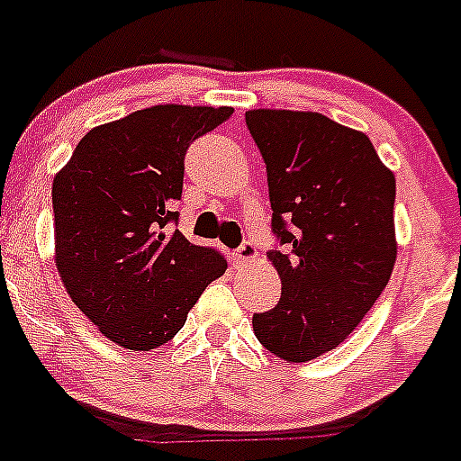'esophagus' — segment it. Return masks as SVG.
Segmentation results:
<instances>
[{"instance_id":"obj_1","label":"esophagus","mask_w":461,"mask_h":461,"mask_svg":"<svg viewBox=\"0 0 461 461\" xmlns=\"http://www.w3.org/2000/svg\"><path fill=\"white\" fill-rule=\"evenodd\" d=\"M233 256H235V260H238L240 266H249V263H254V260H256V256H258V251H256L254 244L247 242V240H244V242L240 244L238 249L233 251Z\"/></svg>"}]
</instances>
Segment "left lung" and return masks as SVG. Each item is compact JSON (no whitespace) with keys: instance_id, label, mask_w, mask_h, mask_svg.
Listing matches in <instances>:
<instances>
[{"instance_id":"left-lung-1","label":"left lung","mask_w":461,"mask_h":461,"mask_svg":"<svg viewBox=\"0 0 461 461\" xmlns=\"http://www.w3.org/2000/svg\"><path fill=\"white\" fill-rule=\"evenodd\" d=\"M267 168L281 297L256 339L288 362L339 346L388 286L397 258L394 175L365 133L319 113L249 110Z\"/></svg>"}]
</instances>
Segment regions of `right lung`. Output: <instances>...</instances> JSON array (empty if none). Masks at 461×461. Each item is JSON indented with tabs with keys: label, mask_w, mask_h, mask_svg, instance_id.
Returning <instances> with one entry per match:
<instances>
[{
	"label": "right lung",
	"mask_w": 461,
	"mask_h": 461,
	"mask_svg": "<svg viewBox=\"0 0 461 461\" xmlns=\"http://www.w3.org/2000/svg\"><path fill=\"white\" fill-rule=\"evenodd\" d=\"M233 108L154 105L96 126L52 182L55 258L80 312L110 341L149 351L173 339L228 263L173 226L185 154Z\"/></svg>",
	"instance_id": "1"
}]
</instances>
